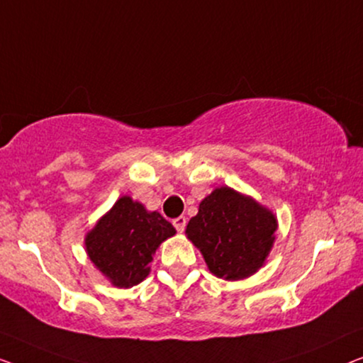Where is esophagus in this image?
Masks as SVG:
<instances>
[{
	"instance_id": "34e87169",
	"label": "esophagus",
	"mask_w": 363,
	"mask_h": 363,
	"mask_svg": "<svg viewBox=\"0 0 363 363\" xmlns=\"http://www.w3.org/2000/svg\"><path fill=\"white\" fill-rule=\"evenodd\" d=\"M186 223H187V218L184 217V216L177 217V218H174V220H172V225L176 227V230L179 232V233L184 232V228H186Z\"/></svg>"
}]
</instances>
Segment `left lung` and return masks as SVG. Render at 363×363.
Wrapping results in <instances>:
<instances>
[{"instance_id":"left-lung-1","label":"left lung","mask_w":363,"mask_h":363,"mask_svg":"<svg viewBox=\"0 0 363 363\" xmlns=\"http://www.w3.org/2000/svg\"><path fill=\"white\" fill-rule=\"evenodd\" d=\"M278 220L269 208L232 187H217L199 203L186 235L217 278L245 279L263 267Z\"/></svg>"}]
</instances>
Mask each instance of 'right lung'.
Returning a JSON list of instances; mask_svg holds the SVG:
<instances>
[{"instance_id": "right-lung-1", "label": "right lung", "mask_w": 363, "mask_h": 363, "mask_svg": "<svg viewBox=\"0 0 363 363\" xmlns=\"http://www.w3.org/2000/svg\"><path fill=\"white\" fill-rule=\"evenodd\" d=\"M174 233L160 212H147L141 202L123 196L85 235V248L111 284L131 288L150 274L152 255Z\"/></svg>"}]
</instances>
